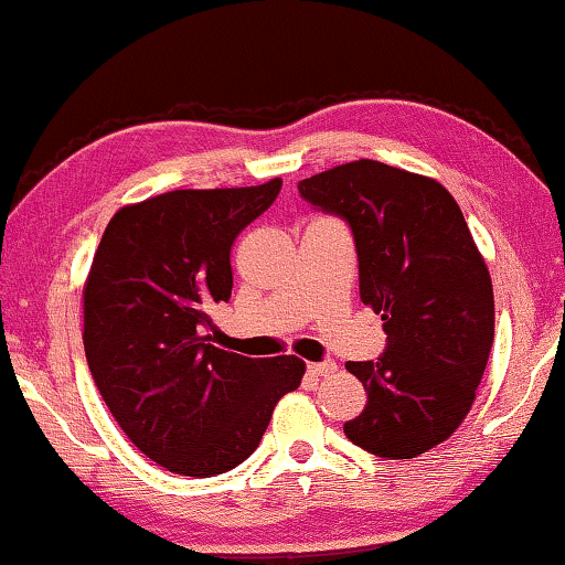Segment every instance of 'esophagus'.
<instances>
[{"mask_svg":"<svg viewBox=\"0 0 565 565\" xmlns=\"http://www.w3.org/2000/svg\"><path fill=\"white\" fill-rule=\"evenodd\" d=\"M334 370H337L334 360H324V363H311L309 365V373H315V375H332Z\"/></svg>","mask_w":565,"mask_h":565,"instance_id":"obj_1","label":"esophagus"}]
</instances>
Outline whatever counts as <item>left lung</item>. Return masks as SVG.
Returning <instances> with one entry per match:
<instances>
[{
    "label": "left lung",
    "instance_id": "obj_1",
    "mask_svg": "<svg viewBox=\"0 0 565 565\" xmlns=\"http://www.w3.org/2000/svg\"><path fill=\"white\" fill-rule=\"evenodd\" d=\"M301 198L355 235L360 299L388 348L344 367L363 383V414L344 436L383 459H414L467 418L494 340V294L457 200L441 182L358 159L299 182Z\"/></svg>",
    "mask_w": 565,
    "mask_h": 565
}]
</instances>
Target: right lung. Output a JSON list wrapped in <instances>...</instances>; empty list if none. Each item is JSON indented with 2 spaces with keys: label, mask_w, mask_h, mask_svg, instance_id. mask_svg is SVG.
Returning a JSON list of instances; mask_svg holds the SVG:
<instances>
[{
  "label": "right lung",
  "mask_w": 565,
  "mask_h": 565,
  "mask_svg": "<svg viewBox=\"0 0 565 565\" xmlns=\"http://www.w3.org/2000/svg\"><path fill=\"white\" fill-rule=\"evenodd\" d=\"M281 190H172L116 210L83 284L90 375L141 454L174 475L246 461L305 360L243 358L210 344V309L231 299V248Z\"/></svg>",
  "instance_id": "right-lung-1"
}]
</instances>
